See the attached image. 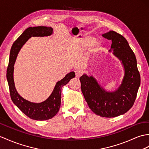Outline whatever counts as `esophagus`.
<instances>
[{"label": "esophagus", "instance_id": "esophagus-1", "mask_svg": "<svg viewBox=\"0 0 149 149\" xmlns=\"http://www.w3.org/2000/svg\"><path fill=\"white\" fill-rule=\"evenodd\" d=\"M75 72L76 77H77V78L80 77L82 74V71L81 70H77L75 71Z\"/></svg>", "mask_w": 149, "mask_h": 149}]
</instances>
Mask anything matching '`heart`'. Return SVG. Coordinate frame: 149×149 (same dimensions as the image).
<instances>
[{
  "instance_id": "b5f03b06",
  "label": "heart",
  "mask_w": 149,
  "mask_h": 149,
  "mask_svg": "<svg viewBox=\"0 0 149 149\" xmlns=\"http://www.w3.org/2000/svg\"><path fill=\"white\" fill-rule=\"evenodd\" d=\"M81 44L82 47H88L91 46L93 44V46L96 47H99L100 46V42H98V41H95V38L92 37H86L84 39H82Z\"/></svg>"
}]
</instances>
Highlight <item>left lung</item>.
<instances>
[{
	"label": "left lung",
	"mask_w": 149,
	"mask_h": 149,
	"mask_svg": "<svg viewBox=\"0 0 149 149\" xmlns=\"http://www.w3.org/2000/svg\"><path fill=\"white\" fill-rule=\"evenodd\" d=\"M112 41L113 54L121 61L124 76L118 89L106 91L93 76L84 74L80 77L81 91L92 111L103 117H114L125 113L133 107L140 85V75L136 56L126 39L114 31L103 34Z\"/></svg>",
	"instance_id": "1"
}]
</instances>
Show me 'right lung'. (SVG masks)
Returning a JSON list of instances; mask_svg holds the SVG:
<instances>
[{"instance_id": "right-lung-1", "label": "right lung", "mask_w": 149, "mask_h": 149, "mask_svg": "<svg viewBox=\"0 0 149 149\" xmlns=\"http://www.w3.org/2000/svg\"><path fill=\"white\" fill-rule=\"evenodd\" d=\"M53 29L50 26H43L29 27L26 29L13 44L10 51L9 65L7 69L6 77L12 101L26 116L37 120L50 119L56 116L61 105V88L66 85L71 79L75 77V72H70L65 75L63 79L58 81L53 92L46 100L43 102L36 103L24 99L17 92L13 78L14 65L20 49L30 37L49 36L53 33Z\"/></svg>"}]
</instances>
